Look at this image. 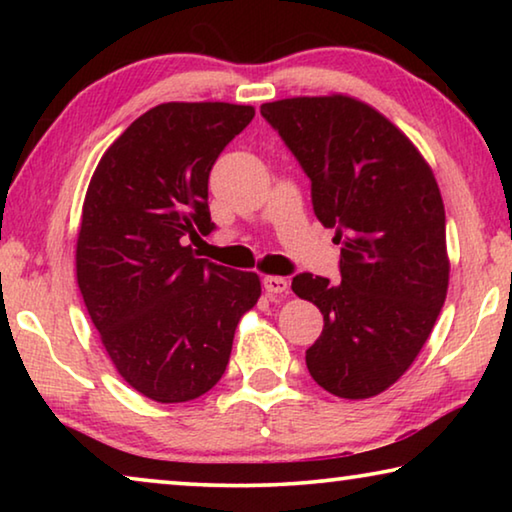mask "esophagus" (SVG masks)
<instances>
[{
    "label": "esophagus",
    "instance_id": "esophagus-1",
    "mask_svg": "<svg viewBox=\"0 0 512 512\" xmlns=\"http://www.w3.org/2000/svg\"><path fill=\"white\" fill-rule=\"evenodd\" d=\"M264 289L271 293V296H277V293H287L289 291V282L284 280V277H277V275H268L264 277Z\"/></svg>",
    "mask_w": 512,
    "mask_h": 512
}]
</instances>
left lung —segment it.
<instances>
[{"instance_id":"1","label":"left lung","mask_w":512,"mask_h":512,"mask_svg":"<svg viewBox=\"0 0 512 512\" xmlns=\"http://www.w3.org/2000/svg\"><path fill=\"white\" fill-rule=\"evenodd\" d=\"M262 117L311 180L314 214L341 244V280L300 273L291 289L323 314L307 350L318 386L366 400L400 379L445 305L449 259L436 178L400 128L352 97L264 103Z\"/></svg>"}]
</instances>
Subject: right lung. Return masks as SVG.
<instances>
[{
    "label": "right lung",
    "instance_id": "obj_1",
    "mask_svg": "<svg viewBox=\"0 0 512 512\" xmlns=\"http://www.w3.org/2000/svg\"><path fill=\"white\" fill-rule=\"evenodd\" d=\"M253 106L160 103L103 153L85 194L76 280L110 361L137 393L189 402L223 377L257 273L196 259L207 180Z\"/></svg>",
    "mask_w": 512,
    "mask_h": 512
}]
</instances>
